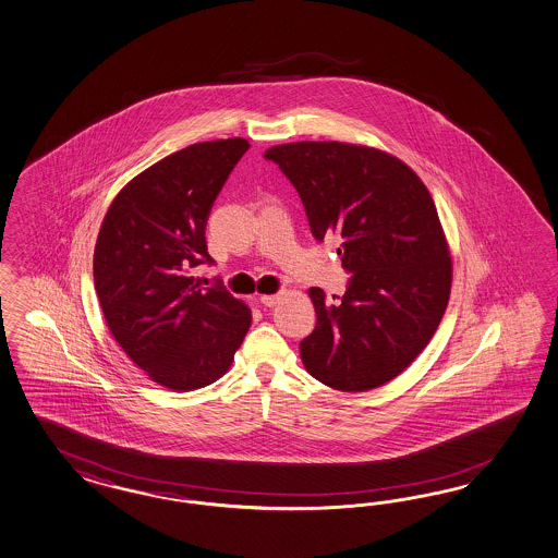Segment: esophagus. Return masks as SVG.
<instances>
[{"instance_id":"34e87169","label":"esophagus","mask_w":558,"mask_h":558,"mask_svg":"<svg viewBox=\"0 0 558 558\" xmlns=\"http://www.w3.org/2000/svg\"><path fill=\"white\" fill-rule=\"evenodd\" d=\"M280 299H282V294H262L259 303L266 304V306H276L280 303Z\"/></svg>"}]
</instances>
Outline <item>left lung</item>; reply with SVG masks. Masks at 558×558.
Instances as JSON below:
<instances>
[{
    "label": "left lung",
    "mask_w": 558,
    "mask_h": 558,
    "mask_svg": "<svg viewBox=\"0 0 558 558\" xmlns=\"http://www.w3.org/2000/svg\"><path fill=\"white\" fill-rule=\"evenodd\" d=\"M264 157L296 187L313 235L341 239L352 271L338 303L308 290L317 327L301 341L304 368L343 392L387 385L425 350L450 299V245L429 190L405 161L368 145L299 141Z\"/></svg>",
    "instance_id": "obj_1"
}]
</instances>
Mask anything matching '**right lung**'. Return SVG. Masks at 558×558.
<instances>
[{"label": "right lung", "mask_w": 558, "mask_h": 558, "mask_svg": "<svg viewBox=\"0 0 558 558\" xmlns=\"http://www.w3.org/2000/svg\"><path fill=\"white\" fill-rule=\"evenodd\" d=\"M241 136L194 143L141 171L108 206L94 250V284L110 333L153 383L203 389L231 368L252 308L192 268L213 262L206 219Z\"/></svg>", "instance_id": "right-lung-1"}]
</instances>
